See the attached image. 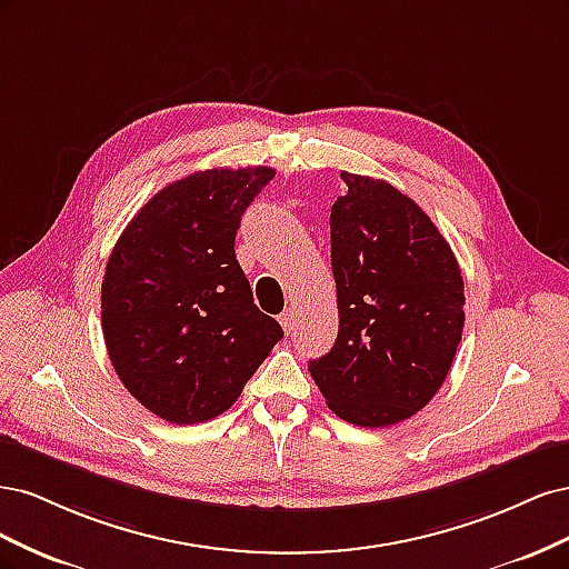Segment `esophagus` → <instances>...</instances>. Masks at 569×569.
<instances>
[{"instance_id":"esophagus-1","label":"esophagus","mask_w":569,"mask_h":569,"mask_svg":"<svg viewBox=\"0 0 569 569\" xmlns=\"http://www.w3.org/2000/svg\"><path fill=\"white\" fill-rule=\"evenodd\" d=\"M280 325H282V330L287 335H291V332H295V327H297V313L291 311V308H287V311L280 316Z\"/></svg>"}]
</instances>
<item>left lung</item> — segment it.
<instances>
[{
    "label": "left lung",
    "mask_w": 569,
    "mask_h": 569,
    "mask_svg": "<svg viewBox=\"0 0 569 569\" xmlns=\"http://www.w3.org/2000/svg\"><path fill=\"white\" fill-rule=\"evenodd\" d=\"M330 213L339 335L308 363L327 406L358 427H389L443 385L465 322L456 256L420 206L385 180L341 170Z\"/></svg>",
    "instance_id": "1"
}]
</instances>
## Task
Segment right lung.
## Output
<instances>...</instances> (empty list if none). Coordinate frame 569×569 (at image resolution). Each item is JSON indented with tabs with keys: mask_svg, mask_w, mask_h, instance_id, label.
I'll use <instances>...</instances> for the list:
<instances>
[{
	"mask_svg": "<svg viewBox=\"0 0 569 569\" xmlns=\"http://www.w3.org/2000/svg\"><path fill=\"white\" fill-rule=\"evenodd\" d=\"M266 166L197 170L137 213L109 256L101 330L120 382L176 425L218 418L282 339L234 256Z\"/></svg>",
	"mask_w": 569,
	"mask_h": 569,
	"instance_id": "1",
	"label": "right lung"
}]
</instances>
